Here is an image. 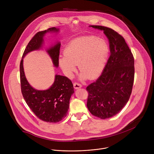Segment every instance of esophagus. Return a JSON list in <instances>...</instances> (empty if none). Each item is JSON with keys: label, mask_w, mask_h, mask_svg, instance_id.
<instances>
[{"label": "esophagus", "mask_w": 154, "mask_h": 154, "mask_svg": "<svg viewBox=\"0 0 154 154\" xmlns=\"http://www.w3.org/2000/svg\"><path fill=\"white\" fill-rule=\"evenodd\" d=\"M82 87V85L79 83H77V82H75L74 83V88L75 89H79V88H80Z\"/></svg>", "instance_id": "1"}]
</instances>
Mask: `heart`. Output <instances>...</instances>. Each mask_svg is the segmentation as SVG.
<instances>
[{"label":"heart","instance_id":"1","mask_svg":"<svg viewBox=\"0 0 154 154\" xmlns=\"http://www.w3.org/2000/svg\"><path fill=\"white\" fill-rule=\"evenodd\" d=\"M109 49L105 40L94 36L77 38L65 46L59 64L64 73L72 77L78 64L81 79H93L103 71Z\"/></svg>","mask_w":154,"mask_h":154}]
</instances>
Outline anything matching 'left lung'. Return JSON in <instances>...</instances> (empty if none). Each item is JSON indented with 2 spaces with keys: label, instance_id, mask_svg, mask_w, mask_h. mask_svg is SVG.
Wrapping results in <instances>:
<instances>
[{
  "label": "left lung",
  "instance_id": "8db88e82",
  "mask_svg": "<svg viewBox=\"0 0 154 154\" xmlns=\"http://www.w3.org/2000/svg\"><path fill=\"white\" fill-rule=\"evenodd\" d=\"M90 27L103 30L109 44L110 56L102 74L86 87L90 112L105 119L118 114L129 100L134 82V58L118 32L104 26Z\"/></svg>",
  "mask_w": 154,
  "mask_h": 154
}]
</instances>
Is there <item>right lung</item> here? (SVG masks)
Instances as JSON below:
<instances>
[{"instance_id": "obj_1", "label": "right lung", "mask_w": 154, "mask_h": 154, "mask_svg": "<svg viewBox=\"0 0 154 154\" xmlns=\"http://www.w3.org/2000/svg\"><path fill=\"white\" fill-rule=\"evenodd\" d=\"M55 27L36 33L27 45L20 63V80L21 92L27 104L33 113L41 120L47 122H58L67 116L71 96L74 93L73 84L65 76L56 75L53 85L47 90H37L32 87L25 76L23 58L29 52L39 49L43 37L49 32H58ZM60 43L50 48L48 52L55 66L58 67Z\"/></svg>"}]
</instances>
